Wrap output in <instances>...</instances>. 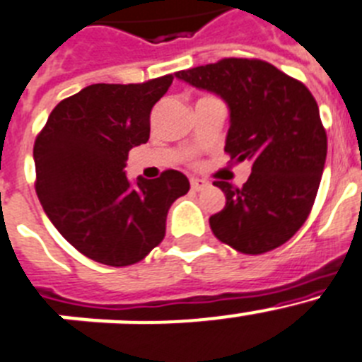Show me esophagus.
Returning <instances> with one entry per match:
<instances>
[{"mask_svg":"<svg viewBox=\"0 0 362 362\" xmlns=\"http://www.w3.org/2000/svg\"><path fill=\"white\" fill-rule=\"evenodd\" d=\"M205 185H207V182L202 180V178H191V189H193V191H200Z\"/></svg>","mask_w":362,"mask_h":362,"instance_id":"34e87169","label":"esophagus"}]
</instances>
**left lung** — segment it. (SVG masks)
Returning <instances> with one entry per match:
<instances>
[{
    "instance_id": "1",
    "label": "left lung",
    "mask_w": 362,
    "mask_h": 362,
    "mask_svg": "<svg viewBox=\"0 0 362 362\" xmlns=\"http://www.w3.org/2000/svg\"><path fill=\"white\" fill-rule=\"evenodd\" d=\"M175 76L226 100V151L233 164H252L243 187L214 182L226 193V207L209 218L214 236L243 254L288 242L310 214L327 160V132L310 90L259 59L229 57Z\"/></svg>"
}]
</instances>
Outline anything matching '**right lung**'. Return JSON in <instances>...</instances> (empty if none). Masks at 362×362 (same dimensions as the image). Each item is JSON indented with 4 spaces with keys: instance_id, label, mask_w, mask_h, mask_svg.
<instances>
[{
    "instance_id": "add662e5",
    "label": "right lung",
    "mask_w": 362,
    "mask_h": 362,
    "mask_svg": "<svg viewBox=\"0 0 362 362\" xmlns=\"http://www.w3.org/2000/svg\"><path fill=\"white\" fill-rule=\"evenodd\" d=\"M173 76L141 84H90L61 100L35 139V193L54 227L86 258L141 262L165 236V218L189 191L184 173H124L129 149L149 139V115Z\"/></svg>"
}]
</instances>
